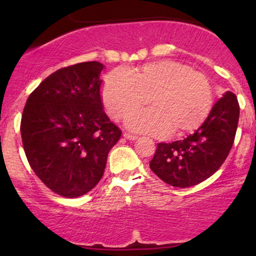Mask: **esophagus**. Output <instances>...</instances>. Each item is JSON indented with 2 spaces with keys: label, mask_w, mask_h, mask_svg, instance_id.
<instances>
[{
  "label": "esophagus",
  "mask_w": 256,
  "mask_h": 256,
  "mask_svg": "<svg viewBox=\"0 0 256 256\" xmlns=\"http://www.w3.org/2000/svg\"><path fill=\"white\" fill-rule=\"evenodd\" d=\"M124 138L129 140V141H134V140L138 138V136H136V135H132V134H128V132H124Z\"/></svg>",
  "instance_id": "34e87169"
}]
</instances>
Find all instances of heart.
<instances>
[{"mask_svg": "<svg viewBox=\"0 0 256 256\" xmlns=\"http://www.w3.org/2000/svg\"><path fill=\"white\" fill-rule=\"evenodd\" d=\"M101 98L108 114L121 121L148 100L152 108L132 114L127 127L134 132L183 135L200 126L211 110L213 90L202 73L172 60L114 71L104 79Z\"/></svg>", "mask_w": 256, "mask_h": 256, "instance_id": "obj_1", "label": "heart"}]
</instances>
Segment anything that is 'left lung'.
<instances>
[{"instance_id": "left-lung-1", "label": "left lung", "mask_w": 256, "mask_h": 256, "mask_svg": "<svg viewBox=\"0 0 256 256\" xmlns=\"http://www.w3.org/2000/svg\"><path fill=\"white\" fill-rule=\"evenodd\" d=\"M239 113L236 94L227 90L194 134L182 141L157 144L150 169L176 188L194 186L208 180L222 166L232 148Z\"/></svg>"}]
</instances>
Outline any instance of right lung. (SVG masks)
<instances>
[{
	"label": "right lung",
	"mask_w": 256,
	"mask_h": 256,
	"mask_svg": "<svg viewBox=\"0 0 256 256\" xmlns=\"http://www.w3.org/2000/svg\"><path fill=\"white\" fill-rule=\"evenodd\" d=\"M86 62L58 70L30 94L20 135L31 169L56 194L76 198L102 177L121 130L104 112L101 72Z\"/></svg>",
	"instance_id": "right-lung-1"
}]
</instances>
